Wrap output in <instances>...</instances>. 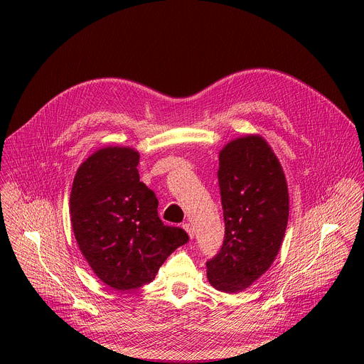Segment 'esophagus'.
I'll return each mask as SVG.
<instances>
[{"mask_svg": "<svg viewBox=\"0 0 364 364\" xmlns=\"http://www.w3.org/2000/svg\"><path fill=\"white\" fill-rule=\"evenodd\" d=\"M183 228H184V230L188 233L190 239H193V237H194V228H193L190 223H184Z\"/></svg>", "mask_w": 364, "mask_h": 364, "instance_id": "obj_1", "label": "esophagus"}]
</instances>
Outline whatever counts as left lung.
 Instances as JSON below:
<instances>
[{
	"mask_svg": "<svg viewBox=\"0 0 364 364\" xmlns=\"http://www.w3.org/2000/svg\"><path fill=\"white\" fill-rule=\"evenodd\" d=\"M218 180L225 239L205 262L207 278L219 291L246 289L277 257L288 223V187L267 141L247 135L229 142L219 155Z\"/></svg>",
	"mask_w": 364,
	"mask_h": 364,
	"instance_id": "left-lung-1",
	"label": "left lung"
}]
</instances>
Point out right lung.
<instances>
[{
  "instance_id": "obj_1",
  "label": "right lung",
  "mask_w": 364,
  "mask_h": 364,
  "mask_svg": "<svg viewBox=\"0 0 364 364\" xmlns=\"http://www.w3.org/2000/svg\"><path fill=\"white\" fill-rule=\"evenodd\" d=\"M139 154L99 149L79 167L70 193L76 242L96 277L117 291L151 282L188 235L159 218L155 193L139 181Z\"/></svg>"
}]
</instances>
